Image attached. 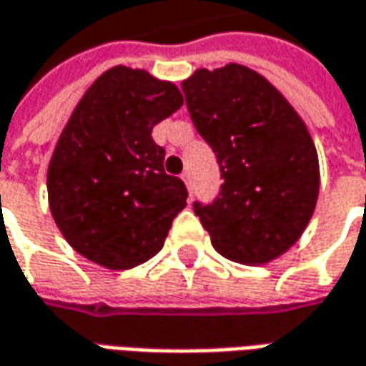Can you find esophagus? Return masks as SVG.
<instances>
[{
	"label": "esophagus",
	"instance_id": "34e87169",
	"mask_svg": "<svg viewBox=\"0 0 366 366\" xmlns=\"http://www.w3.org/2000/svg\"><path fill=\"white\" fill-rule=\"evenodd\" d=\"M180 178H182V182L186 184V188H188V192H190V190H192V174H190V172H184Z\"/></svg>",
	"mask_w": 366,
	"mask_h": 366
}]
</instances>
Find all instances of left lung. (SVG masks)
Masks as SVG:
<instances>
[{
	"instance_id": "8db88e82",
	"label": "left lung",
	"mask_w": 366,
	"mask_h": 366,
	"mask_svg": "<svg viewBox=\"0 0 366 366\" xmlns=\"http://www.w3.org/2000/svg\"><path fill=\"white\" fill-rule=\"evenodd\" d=\"M182 91L224 180L212 204L194 202L212 247L243 265L284 255L306 231L320 190L304 119L265 76L237 62L198 69Z\"/></svg>"
}]
</instances>
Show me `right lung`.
<instances>
[{
	"mask_svg": "<svg viewBox=\"0 0 366 366\" xmlns=\"http://www.w3.org/2000/svg\"><path fill=\"white\" fill-rule=\"evenodd\" d=\"M182 103L174 82L123 64L82 95L46 176L52 219L82 257L107 269H132L164 247L188 192L164 172L166 152L152 129Z\"/></svg>",
	"mask_w": 366,
	"mask_h": 366,
	"instance_id": "right-lung-1",
	"label": "right lung"
}]
</instances>
